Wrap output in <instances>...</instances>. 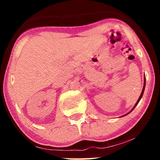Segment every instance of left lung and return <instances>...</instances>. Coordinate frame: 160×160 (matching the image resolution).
<instances>
[{"instance_id": "left-lung-1", "label": "left lung", "mask_w": 160, "mask_h": 160, "mask_svg": "<svg viewBox=\"0 0 160 160\" xmlns=\"http://www.w3.org/2000/svg\"><path fill=\"white\" fill-rule=\"evenodd\" d=\"M144 89H145V76H144V86H143V89H142V92H141V95H140V97H139V98H138V101H137L136 104H135V106H134V107H133V108H132V110H131V111H129V112H128V113H127V114H128V113H131V112H132V111H133V110H134V108H135V107H136V106H137V104H138V102H140L141 98H142V96H143V94H144ZM127 114H126V115H127ZM126 115H124V116H126ZM122 117H123V116H122Z\"/></svg>"}]
</instances>
